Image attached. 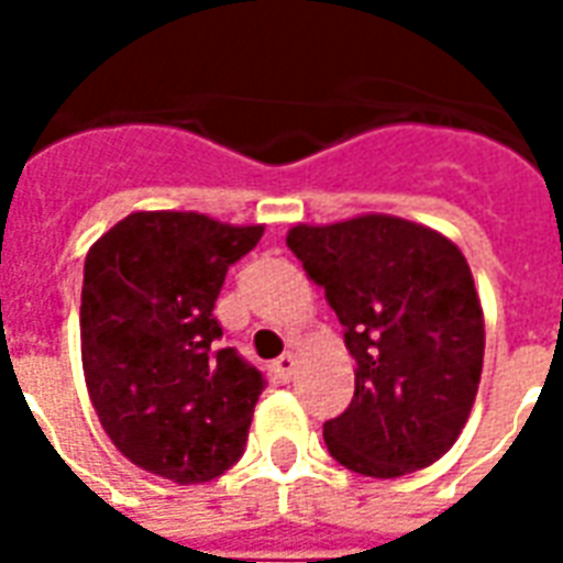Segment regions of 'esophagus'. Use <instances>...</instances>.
<instances>
[{
	"label": "esophagus",
	"instance_id": "esophagus-1",
	"mask_svg": "<svg viewBox=\"0 0 563 563\" xmlns=\"http://www.w3.org/2000/svg\"><path fill=\"white\" fill-rule=\"evenodd\" d=\"M271 371H274V377L283 379V383H286V379H292L295 371H298V355L295 353L280 355L277 362H271Z\"/></svg>",
	"mask_w": 563,
	"mask_h": 563
}]
</instances>
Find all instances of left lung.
Here are the masks:
<instances>
[{
  "mask_svg": "<svg viewBox=\"0 0 563 563\" xmlns=\"http://www.w3.org/2000/svg\"><path fill=\"white\" fill-rule=\"evenodd\" d=\"M286 244L325 289L355 358V395L322 424L346 471L395 479L446 455L471 416L485 353L467 258L419 222L362 213L298 222Z\"/></svg>",
  "mask_w": 563,
  "mask_h": 563,
  "instance_id": "8db88e82",
  "label": "left lung"
}]
</instances>
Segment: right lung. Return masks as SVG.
<instances>
[{"label":"right lung","mask_w":563,"mask_h":563,"mask_svg":"<svg viewBox=\"0 0 563 563\" xmlns=\"http://www.w3.org/2000/svg\"><path fill=\"white\" fill-rule=\"evenodd\" d=\"M262 232L196 210H135L90 246L84 379L104 434L141 471L196 485L241 459L265 377L232 346L217 350L213 305Z\"/></svg>","instance_id":"obj_1"}]
</instances>
